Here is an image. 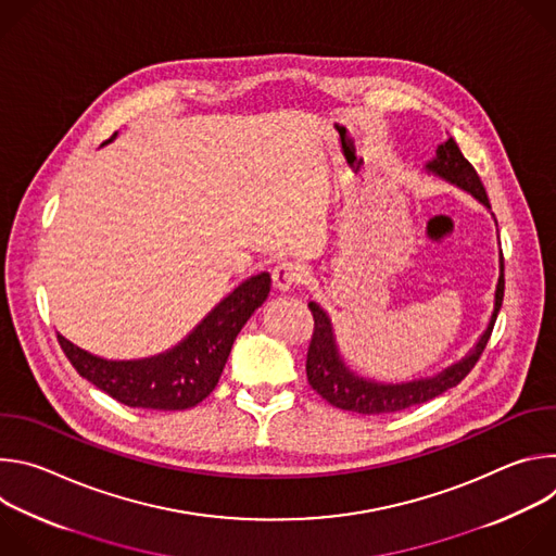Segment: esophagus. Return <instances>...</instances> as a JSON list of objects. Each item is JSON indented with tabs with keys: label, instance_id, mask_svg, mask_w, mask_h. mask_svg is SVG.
Returning a JSON list of instances; mask_svg holds the SVG:
<instances>
[{
	"label": "esophagus",
	"instance_id": "1",
	"mask_svg": "<svg viewBox=\"0 0 556 556\" xmlns=\"http://www.w3.org/2000/svg\"><path fill=\"white\" fill-rule=\"evenodd\" d=\"M303 277H305L303 268L299 264H292V262H281L273 268V283L281 292L292 290L299 283H303Z\"/></svg>",
	"mask_w": 556,
	"mask_h": 556
}]
</instances>
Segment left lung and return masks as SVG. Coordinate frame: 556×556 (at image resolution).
I'll return each instance as SVG.
<instances>
[{
    "mask_svg": "<svg viewBox=\"0 0 556 556\" xmlns=\"http://www.w3.org/2000/svg\"><path fill=\"white\" fill-rule=\"evenodd\" d=\"M427 169L438 174L440 178L457 185L459 189L468 191L470 195L478 198L484 206L491 208L486 189H484L478 172H475V167L466 161L462 149L457 147V142L453 138H446L438 147L435 157L427 165ZM502 301H504V255L500 260L495 309L491 316V324H489L486 332L482 334V339L478 341V345L470 350V354L466 358L451 365L435 378L414 380V382H403V384H380V382H371V380H363V378L354 376L343 365V361L339 356L328 314L312 301V303H307V307L312 312V319H314V330H312L307 358H305L307 382L330 405L345 409V412L365 414V416L395 414V412L422 405V403L435 399V395L444 393L446 389L459 384L466 378V374L475 367V363L480 361V356L491 339L493 326L497 321Z\"/></svg>",
    "mask_w": 556,
    "mask_h": 556,
    "instance_id": "obj_1",
    "label": "left lung"
}]
</instances>
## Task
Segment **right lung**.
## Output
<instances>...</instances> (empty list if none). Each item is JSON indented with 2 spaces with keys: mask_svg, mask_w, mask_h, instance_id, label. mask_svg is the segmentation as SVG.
Listing matches in <instances>:
<instances>
[{
  "mask_svg": "<svg viewBox=\"0 0 556 556\" xmlns=\"http://www.w3.org/2000/svg\"><path fill=\"white\" fill-rule=\"evenodd\" d=\"M270 275L262 273L237 286L206 319L172 352L144 361H103L56 334L72 367L127 407L182 412L215 389L232 341L251 314L266 301Z\"/></svg>",
  "mask_w": 556,
  "mask_h": 556,
  "instance_id": "right-lung-1",
  "label": "right lung"
}]
</instances>
